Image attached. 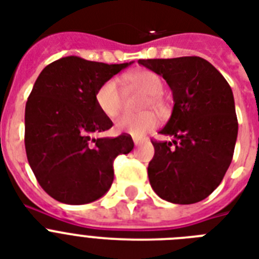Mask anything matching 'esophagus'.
Returning <instances> with one entry per match:
<instances>
[{
  "mask_svg": "<svg viewBox=\"0 0 259 259\" xmlns=\"http://www.w3.org/2000/svg\"><path fill=\"white\" fill-rule=\"evenodd\" d=\"M133 142H134V145H140V144H142V142H144V140H142V138L133 137Z\"/></svg>",
  "mask_w": 259,
  "mask_h": 259,
  "instance_id": "obj_1",
  "label": "esophagus"
}]
</instances>
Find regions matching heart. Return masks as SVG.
Here are the masks:
<instances>
[{
	"mask_svg": "<svg viewBox=\"0 0 259 259\" xmlns=\"http://www.w3.org/2000/svg\"><path fill=\"white\" fill-rule=\"evenodd\" d=\"M130 84L136 89L148 94V98L144 101V109L161 110L162 102L161 94L164 90L162 79L156 72L149 70H142L129 75ZM95 103L98 109L110 119L117 118L123 107V94H122L119 80L117 78H110L102 83L95 91ZM158 123L157 114L153 111L138 114V115H123L115 123L118 133L130 134L133 137H142L148 132L153 130Z\"/></svg>",
	"mask_w": 259,
	"mask_h": 259,
	"instance_id": "heart-1",
	"label": "heart"
}]
</instances>
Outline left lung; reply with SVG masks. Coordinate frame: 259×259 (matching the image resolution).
Segmentation results:
<instances>
[{"label":"left lung","mask_w":259,"mask_h":259,"mask_svg":"<svg viewBox=\"0 0 259 259\" xmlns=\"http://www.w3.org/2000/svg\"><path fill=\"white\" fill-rule=\"evenodd\" d=\"M138 63L165 79L175 102L169 121L160 132L175 140H152L150 185L166 201L197 203L217 189L233 160L238 119L231 87L199 56Z\"/></svg>","instance_id":"obj_1"}]
</instances>
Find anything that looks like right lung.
Instances as JSON below:
<instances>
[{"mask_svg": "<svg viewBox=\"0 0 259 259\" xmlns=\"http://www.w3.org/2000/svg\"><path fill=\"white\" fill-rule=\"evenodd\" d=\"M132 63L106 64L78 56L40 72L25 106V150L38 184L55 200L87 204L114 180V160L134 148L129 134L91 138L113 126L95 103V91Z\"/></svg>", "mask_w": 259, "mask_h": 259, "instance_id": "1", "label": "right lung"}]
</instances>
